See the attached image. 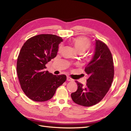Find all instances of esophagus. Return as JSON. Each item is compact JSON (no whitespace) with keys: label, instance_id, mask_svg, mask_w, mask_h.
<instances>
[{"label":"esophagus","instance_id":"esophagus-1","mask_svg":"<svg viewBox=\"0 0 131 131\" xmlns=\"http://www.w3.org/2000/svg\"><path fill=\"white\" fill-rule=\"evenodd\" d=\"M67 80L69 81H72L73 79H71V78H70L69 77H67Z\"/></svg>","mask_w":131,"mask_h":131}]
</instances>
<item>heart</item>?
<instances>
[{
  "label": "heart",
  "instance_id": "1",
  "mask_svg": "<svg viewBox=\"0 0 131 131\" xmlns=\"http://www.w3.org/2000/svg\"><path fill=\"white\" fill-rule=\"evenodd\" d=\"M71 43L77 52H83L85 51L88 49L90 46V42L86 37H79L72 39L71 40ZM62 45H60L59 50L60 51L62 49Z\"/></svg>",
  "mask_w": 131,
  "mask_h": 131
}]
</instances>
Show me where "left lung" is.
<instances>
[{"mask_svg": "<svg viewBox=\"0 0 131 131\" xmlns=\"http://www.w3.org/2000/svg\"><path fill=\"white\" fill-rule=\"evenodd\" d=\"M89 78L86 85L75 81L78 89L71 94L77 104L90 107L99 103L110 88L114 77L113 57L108 46L103 42L95 40V48L92 60L85 69Z\"/></svg>", "mask_w": 131, "mask_h": 131, "instance_id": "obj_1", "label": "left lung"}]
</instances>
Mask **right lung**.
<instances>
[{"mask_svg":"<svg viewBox=\"0 0 131 131\" xmlns=\"http://www.w3.org/2000/svg\"><path fill=\"white\" fill-rule=\"evenodd\" d=\"M62 41L56 35H39L28 39L21 48L17 62L18 79L23 92L33 101L50 100L66 80L65 75H55L45 70Z\"/></svg>","mask_w":131,"mask_h":131,"instance_id":"right-lung-1","label":"right lung"}]
</instances>
